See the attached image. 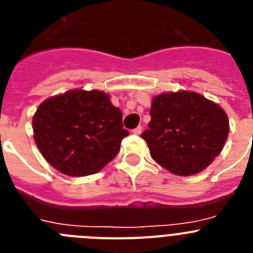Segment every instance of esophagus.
<instances>
[{
    "mask_svg": "<svg viewBox=\"0 0 253 253\" xmlns=\"http://www.w3.org/2000/svg\"><path fill=\"white\" fill-rule=\"evenodd\" d=\"M133 133L137 134V135H139V134L142 133V126H140V125H139V126H137V128H135V129H133Z\"/></svg>",
    "mask_w": 253,
    "mask_h": 253,
    "instance_id": "34e87169",
    "label": "esophagus"
}]
</instances>
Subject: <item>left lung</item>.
I'll list each match as a JSON object with an SVG mask.
<instances>
[{"label": "left lung", "mask_w": 253, "mask_h": 253, "mask_svg": "<svg viewBox=\"0 0 253 253\" xmlns=\"http://www.w3.org/2000/svg\"><path fill=\"white\" fill-rule=\"evenodd\" d=\"M148 128L142 138L152 158L173 175L191 176L207 169L222 152L229 120L218 104L181 90L154 96Z\"/></svg>", "instance_id": "obj_1"}]
</instances>
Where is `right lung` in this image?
Instances as JSON below:
<instances>
[{
	"label": "right lung",
	"mask_w": 253,
	"mask_h": 253,
	"mask_svg": "<svg viewBox=\"0 0 253 253\" xmlns=\"http://www.w3.org/2000/svg\"><path fill=\"white\" fill-rule=\"evenodd\" d=\"M104 91L81 88L44 100L33 116L34 140L46 162L68 176L93 175L114 160L129 131Z\"/></svg>",
	"instance_id": "obj_1"
}]
</instances>
